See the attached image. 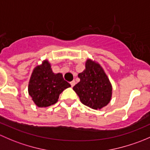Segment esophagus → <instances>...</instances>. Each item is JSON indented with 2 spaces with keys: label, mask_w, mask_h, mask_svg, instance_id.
Listing matches in <instances>:
<instances>
[{
  "label": "esophagus",
  "mask_w": 150,
  "mask_h": 150,
  "mask_svg": "<svg viewBox=\"0 0 150 150\" xmlns=\"http://www.w3.org/2000/svg\"><path fill=\"white\" fill-rule=\"evenodd\" d=\"M70 84H71V87H73V86L75 85L76 83H75V81H71Z\"/></svg>",
  "instance_id": "obj_1"
}]
</instances>
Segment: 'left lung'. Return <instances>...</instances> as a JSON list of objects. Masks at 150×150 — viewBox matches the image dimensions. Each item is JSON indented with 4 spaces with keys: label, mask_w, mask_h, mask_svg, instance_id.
Listing matches in <instances>:
<instances>
[{
    "label": "left lung",
    "mask_w": 150,
    "mask_h": 150,
    "mask_svg": "<svg viewBox=\"0 0 150 150\" xmlns=\"http://www.w3.org/2000/svg\"><path fill=\"white\" fill-rule=\"evenodd\" d=\"M85 70L79 74L80 81L73 87L81 103L92 109H101L110 103L112 86L100 64L89 59Z\"/></svg>",
    "instance_id": "obj_1"
}]
</instances>
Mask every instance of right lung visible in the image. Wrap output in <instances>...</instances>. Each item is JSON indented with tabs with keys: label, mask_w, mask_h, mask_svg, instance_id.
Segmentation results:
<instances>
[{
	"label": "right lung",
	"mask_w": 150,
	"mask_h": 150,
	"mask_svg": "<svg viewBox=\"0 0 150 150\" xmlns=\"http://www.w3.org/2000/svg\"><path fill=\"white\" fill-rule=\"evenodd\" d=\"M71 84L61 74H54L47 61H43L32 72L29 83V95L37 106L48 107L58 101L59 95Z\"/></svg>",
	"instance_id": "1"
}]
</instances>
